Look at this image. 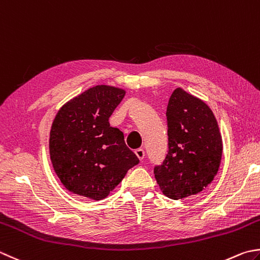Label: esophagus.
<instances>
[{"label":"esophagus","mask_w":260,"mask_h":260,"mask_svg":"<svg viewBox=\"0 0 260 260\" xmlns=\"http://www.w3.org/2000/svg\"><path fill=\"white\" fill-rule=\"evenodd\" d=\"M135 154H136V156H137V157H139L140 161H143V160H144L145 152H144V150H143V149H139V150H136V151H135Z\"/></svg>","instance_id":"34e87169"}]
</instances>
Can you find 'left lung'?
Here are the masks:
<instances>
[{"label": "left lung", "mask_w": 260, "mask_h": 260, "mask_svg": "<svg viewBox=\"0 0 260 260\" xmlns=\"http://www.w3.org/2000/svg\"><path fill=\"white\" fill-rule=\"evenodd\" d=\"M169 151L154 176L171 200L196 195L211 184L220 168L223 142L214 114L204 101L177 88L167 107Z\"/></svg>", "instance_id": "obj_1"}]
</instances>
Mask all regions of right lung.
I'll return each instance as SVG.
<instances>
[{"label":"right lung","mask_w":260,"mask_h":260,"mask_svg":"<svg viewBox=\"0 0 260 260\" xmlns=\"http://www.w3.org/2000/svg\"><path fill=\"white\" fill-rule=\"evenodd\" d=\"M124 89L95 85L60 107L49 133L55 174L69 191L104 200L127 171L139 164L124 134L109 117L125 96Z\"/></svg>","instance_id":"right-lung-1"}]
</instances>
